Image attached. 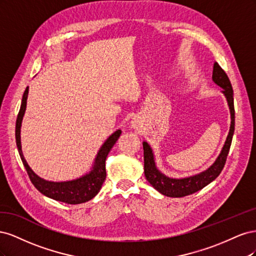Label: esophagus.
<instances>
[{
    "mask_svg": "<svg viewBox=\"0 0 256 256\" xmlns=\"http://www.w3.org/2000/svg\"><path fill=\"white\" fill-rule=\"evenodd\" d=\"M132 126H134V128H136V122H134H134H132Z\"/></svg>",
    "mask_w": 256,
    "mask_h": 256,
    "instance_id": "1",
    "label": "esophagus"
}]
</instances>
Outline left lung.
<instances>
[{
	"instance_id": "obj_1",
	"label": "left lung",
	"mask_w": 256,
	"mask_h": 256,
	"mask_svg": "<svg viewBox=\"0 0 256 256\" xmlns=\"http://www.w3.org/2000/svg\"><path fill=\"white\" fill-rule=\"evenodd\" d=\"M212 80L216 85H219L221 88H223L222 92L228 100L230 112V127L223 148L212 166H209L206 171L200 172V174L186 178H180V180L168 177L164 174H162L157 168L156 164H154V152L148 143L143 142L145 177L152 187L157 191H159L161 194L170 198H182L186 196L192 194V193L203 189L205 186L214 180L221 173L224 164H226L228 154L230 152V147L232 144V138H233L235 130V109L233 96L234 94L233 88H232V84L228 74L216 62L214 64Z\"/></svg>"
}]
</instances>
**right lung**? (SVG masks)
<instances>
[{"instance_id":"obj_1","label":"right lung","mask_w":256,"mask_h":256,"mask_svg":"<svg viewBox=\"0 0 256 256\" xmlns=\"http://www.w3.org/2000/svg\"><path fill=\"white\" fill-rule=\"evenodd\" d=\"M28 94V88H26L24 94L22 97L20 111L17 116L16 122V143L18 147V152L22 164L24 166L28 175L30 182L34 184V187L42 193L44 196L53 198L58 202H63L67 204H81L94 198L99 190L102 189V186L106 180V159L108 154L110 152L112 147L118 140L122 131L118 129L114 134H112L106 138V142L100 147V150L95 158L94 166H92L90 172L85 174L76 180H68V182H49L44 178H40L36 175L33 170L30 168L23 157L21 150V140H20V131H21V122L23 120V115L26 109V99Z\"/></svg>"}]
</instances>
